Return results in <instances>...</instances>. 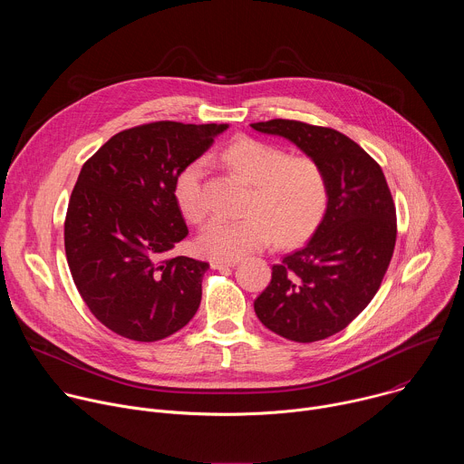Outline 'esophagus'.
<instances>
[{
  "instance_id": "esophagus-1",
  "label": "esophagus",
  "mask_w": 464,
  "mask_h": 464,
  "mask_svg": "<svg viewBox=\"0 0 464 464\" xmlns=\"http://www.w3.org/2000/svg\"><path fill=\"white\" fill-rule=\"evenodd\" d=\"M237 264H238V260H217V258H213L211 268L213 270H224V268H233V266H237Z\"/></svg>"
}]
</instances>
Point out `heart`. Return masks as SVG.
<instances>
[{"label":"heart","mask_w":464,"mask_h":464,"mask_svg":"<svg viewBox=\"0 0 464 464\" xmlns=\"http://www.w3.org/2000/svg\"><path fill=\"white\" fill-rule=\"evenodd\" d=\"M222 161L251 185L246 217L213 218L198 237V249L217 260H238L264 249L276 238L283 246L308 238L321 224L328 206L326 172L312 156L288 152L262 140L240 136L224 150ZM206 163L188 161L174 178V200L181 215L202 222Z\"/></svg>","instance_id":"obj_1"}]
</instances>
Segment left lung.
I'll return each instance as SVG.
<instances>
[{"instance_id":"obj_1","label":"left lung","mask_w":464,"mask_h":464,"mask_svg":"<svg viewBox=\"0 0 464 464\" xmlns=\"http://www.w3.org/2000/svg\"><path fill=\"white\" fill-rule=\"evenodd\" d=\"M321 163L328 206L308 244L274 264L253 303L272 333L297 343L338 334L374 297L396 242V209L382 167L342 131L292 119L253 122Z\"/></svg>"}]
</instances>
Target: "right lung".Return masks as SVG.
Here are the masks:
<instances>
[{"label": "right lung", "instance_id": "add662e5", "mask_svg": "<svg viewBox=\"0 0 464 464\" xmlns=\"http://www.w3.org/2000/svg\"><path fill=\"white\" fill-rule=\"evenodd\" d=\"M226 128L140 124L119 131L82 165L63 222L65 256L81 297L111 333L160 342L200 306L209 264L167 256L188 235L172 187Z\"/></svg>", "mask_w": 464, "mask_h": 464}]
</instances>
